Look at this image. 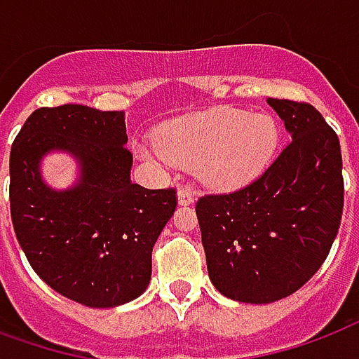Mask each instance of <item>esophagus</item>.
<instances>
[{
  "label": "esophagus",
  "mask_w": 359,
  "mask_h": 359,
  "mask_svg": "<svg viewBox=\"0 0 359 359\" xmlns=\"http://www.w3.org/2000/svg\"><path fill=\"white\" fill-rule=\"evenodd\" d=\"M195 201H197L195 191L191 189V187H180V191H177V205L189 206V205H193Z\"/></svg>",
  "instance_id": "esophagus-1"
}]
</instances>
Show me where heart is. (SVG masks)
Returning <instances> with one entry per match:
<instances>
[{
    "mask_svg": "<svg viewBox=\"0 0 359 359\" xmlns=\"http://www.w3.org/2000/svg\"><path fill=\"white\" fill-rule=\"evenodd\" d=\"M279 130L264 112L216 107L168 122L156 135L161 154L195 168L214 189H237L258 177L276 153Z\"/></svg>",
    "mask_w": 359,
    "mask_h": 359,
    "instance_id": "1",
    "label": "heart"
}]
</instances>
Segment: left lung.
<instances>
[{
	"mask_svg": "<svg viewBox=\"0 0 359 359\" xmlns=\"http://www.w3.org/2000/svg\"><path fill=\"white\" fill-rule=\"evenodd\" d=\"M290 143L262 176L229 195L198 198L212 285L269 304L297 292L325 262L344 206L341 143L310 103L268 99Z\"/></svg>",
	"mask_w": 359,
	"mask_h": 359,
	"instance_id": "obj_1",
	"label": "left lung"
}]
</instances>
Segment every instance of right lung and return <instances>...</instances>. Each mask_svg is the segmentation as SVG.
<instances>
[{"label":"right lung","mask_w":359,"mask_h":359,"mask_svg":"<svg viewBox=\"0 0 359 359\" xmlns=\"http://www.w3.org/2000/svg\"><path fill=\"white\" fill-rule=\"evenodd\" d=\"M124 112L86 104L34 111L13 141L9 201L28 262L53 290L90 308H114L145 292L151 255L176 210V191L130 180ZM67 152L79 162L69 190L43 182L41 161Z\"/></svg>","instance_id":"1"}]
</instances>
